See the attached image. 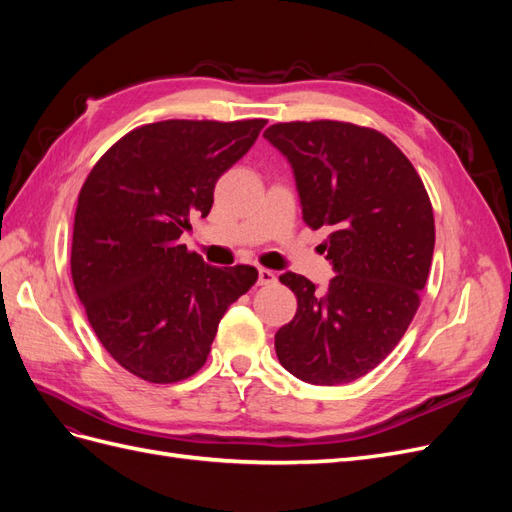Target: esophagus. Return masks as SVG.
Returning a JSON list of instances; mask_svg holds the SVG:
<instances>
[{
    "label": "esophagus",
    "instance_id": "obj_1",
    "mask_svg": "<svg viewBox=\"0 0 512 512\" xmlns=\"http://www.w3.org/2000/svg\"><path fill=\"white\" fill-rule=\"evenodd\" d=\"M275 282H277V275L271 269H265V267L258 269V284L260 286H271Z\"/></svg>",
    "mask_w": 512,
    "mask_h": 512
}]
</instances>
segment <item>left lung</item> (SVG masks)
Masks as SVG:
<instances>
[{"instance_id":"left-lung-1","label":"left lung","mask_w":512,"mask_h":512,"mask_svg":"<svg viewBox=\"0 0 512 512\" xmlns=\"http://www.w3.org/2000/svg\"><path fill=\"white\" fill-rule=\"evenodd\" d=\"M288 158L309 228H327L337 273L318 290L280 275L297 314L275 333L280 363L303 382L335 386L382 363L421 305L436 226L412 162L382 132L346 121H290L265 130Z\"/></svg>"}]
</instances>
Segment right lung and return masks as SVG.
Here are the masks:
<instances>
[{
  "label": "right lung",
  "instance_id": "add662e5",
  "mask_svg": "<svg viewBox=\"0 0 512 512\" xmlns=\"http://www.w3.org/2000/svg\"><path fill=\"white\" fill-rule=\"evenodd\" d=\"M265 119H168L128 132L85 179L72 232V282L91 329L130 374L156 384L205 365L226 309L250 290V265L211 267L179 239L241 160Z\"/></svg>",
  "mask_w": 512,
  "mask_h": 512
}]
</instances>
